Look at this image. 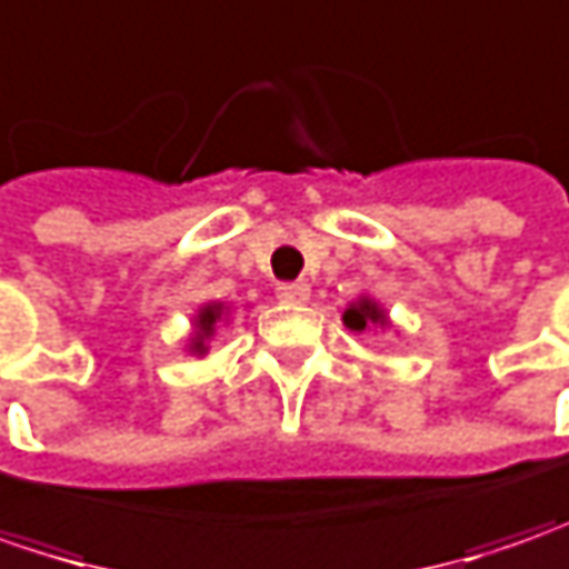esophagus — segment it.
<instances>
[{
    "label": "esophagus",
    "mask_w": 569,
    "mask_h": 569,
    "mask_svg": "<svg viewBox=\"0 0 569 569\" xmlns=\"http://www.w3.org/2000/svg\"><path fill=\"white\" fill-rule=\"evenodd\" d=\"M309 283H302V280H299V283H280L277 286V296H280V299H283V302H289V306H302V302H306V299H309Z\"/></svg>",
    "instance_id": "1"
}]
</instances>
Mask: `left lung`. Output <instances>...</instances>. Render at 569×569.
<instances>
[{"label": "left lung", "mask_w": 569, "mask_h": 569, "mask_svg": "<svg viewBox=\"0 0 569 569\" xmlns=\"http://www.w3.org/2000/svg\"><path fill=\"white\" fill-rule=\"evenodd\" d=\"M343 325L350 331H369L372 325H388V315L379 302H372L369 296H359L357 302H350V309L343 311Z\"/></svg>", "instance_id": "obj_1"}]
</instances>
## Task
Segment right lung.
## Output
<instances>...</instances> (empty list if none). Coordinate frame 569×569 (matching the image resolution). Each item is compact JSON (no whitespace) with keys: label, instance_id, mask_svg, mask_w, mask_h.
Returning <instances> with one entry per match:
<instances>
[{"label":"right lung","instance_id":"add662e5","mask_svg":"<svg viewBox=\"0 0 569 569\" xmlns=\"http://www.w3.org/2000/svg\"><path fill=\"white\" fill-rule=\"evenodd\" d=\"M222 315H226L222 302H210V306H203V309L197 311V318H193V340H190V350L193 353H203L207 350V340L216 331V325L222 321Z\"/></svg>","mask_w":569,"mask_h":569}]
</instances>
